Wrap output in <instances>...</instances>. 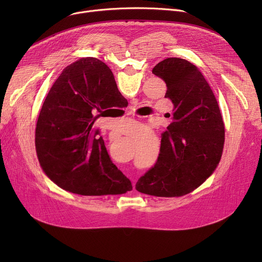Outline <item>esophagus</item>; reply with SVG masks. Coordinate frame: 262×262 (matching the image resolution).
Listing matches in <instances>:
<instances>
[{
	"label": "esophagus",
	"instance_id": "1",
	"mask_svg": "<svg viewBox=\"0 0 262 262\" xmlns=\"http://www.w3.org/2000/svg\"><path fill=\"white\" fill-rule=\"evenodd\" d=\"M135 184H136V183H135V181H133V186H134V188H135Z\"/></svg>",
	"mask_w": 262,
	"mask_h": 262
}]
</instances>
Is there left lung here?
Returning <instances> with one entry per match:
<instances>
[{"instance_id":"obj_1","label":"left lung","mask_w":262,"mask_h":262,"mask_svg":"<svg viewBox=\"0 0 262 262\" xmlns=\"http://www.w3.org/2000/svg\"><path fill=\"white\" fill-rule=\"evenodd\" d=\"M152 72L166 82L164 96L173 103L172 122L162 134L156 163L139 178L136 189L155 196H183L215 170L223 152L224 123L210 86L194 64L171 57Z\"/></svg>"}]
</instances>
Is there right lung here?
Wrapping results in <instances>:
<instances>
[{"label":"right lung","mask_w":262,"mask_h":262,"mask_svg":"<svg viewBox=\"0 0 262 262\" xmlns=\"http://www.w3.org/2000/svg\"><path fill=\"white\" fill-rule=\"evenodd\" d=\"M125 100L106 63L86 57L68 66L40 110L35 144L39 162L58 187L80 195L122 194L133 189L110 160L95 120Z\"/></svg>","instance_id":"right-lung-1"}]
</instances>
